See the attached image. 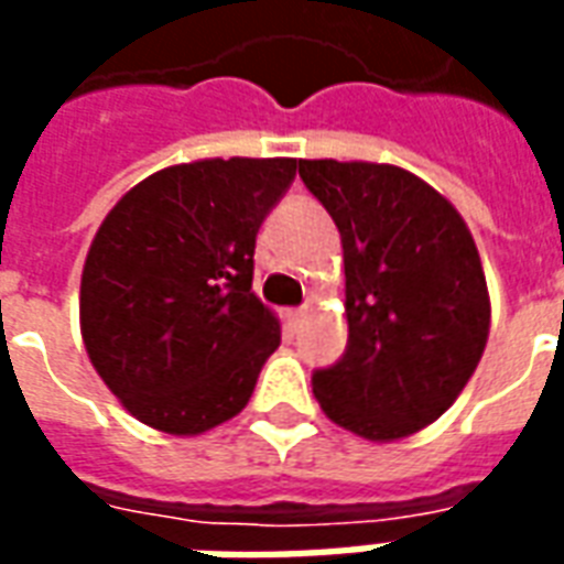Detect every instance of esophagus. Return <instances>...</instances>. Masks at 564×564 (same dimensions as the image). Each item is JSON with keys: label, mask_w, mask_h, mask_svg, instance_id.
Wrapping results in <instances>:
<instances>
[{"label": "esophagus", "mask_w": 564, "mask_h": 564, "mask_svg": "<svg viewBox=\"0 0 564 564\" xmlns=\"http://www.w3.org/2000/svg\"><path fill=\"white\" fill-rule=\"evenodd\" d=\"M305 311L307 307H295V311H290V323H293V326H299V323L305 319Z\"/></svg>", "instance_id": "obj_1"}]
</instances>
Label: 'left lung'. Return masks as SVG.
<instances>
[{
	"label": "left lung",
	"instance_id": "8db88e82",
	"mask_svg": "<svg viewBox=\"0 0 564 564\" xmlns=\"http://www.w3.org/2000/svg\"><path fill=\"white\" fill-rule=\"evenodd\" d=\"M341 232L347 347L314 371L329 420L368 441L414 435L456 402L489 335L477 247L416 174L378 162L299 160Z\"/></svg>",
	"mask_w": 564,
	"mask_h": 564
}]
</instances>
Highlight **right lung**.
<instances>
[{
    "label": "right lung",
    "mask_w": 564,
    "mask_h": 564,
    "mask_svg": "<svg viewBox=\"0 0 564 564\" xmlns=\"http://www.w3.org/2000/svg\"><path fill=\"white\" fill-rule=\"evenodd\" d=\"M295 160H202L132 186L93 238L80 332L129 414L198 435L253 395L281 326L253 295L257 232Z\"/></svg>",
    "instance_id": "1"
}]
</instances>
